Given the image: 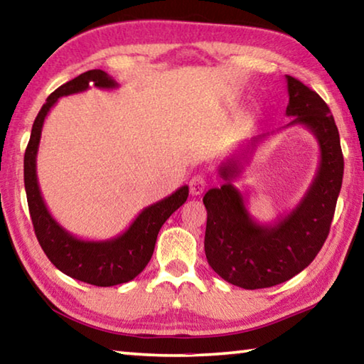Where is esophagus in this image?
<instances>
[{
	"instance_id": "obj_1",
	"label": "esophagus",
	"mask_w": 364,
	"mask_h": 364,
	"mask_svg": "<svg viewBox=\"0 0 364 364\" xmlns=\"http://www.w3.org/2000/svg\"><path fill=\"white\" fill-rule=\"evenodd\" d=\"M205 186H207V184H205L204 176L194 175L193 178H191V181H189V191H191V194H193V196H200L202 193H204Z\"/></svg>"
}]
</instances>
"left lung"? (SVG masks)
<instances>
[{
  "label": "left lung",
  "instance_id": "1",
  "mask_svg": "<svg viewBox=\"0 0 364 364\" xmlns=\"http://www.w3.org/2000/svg\"><path fill=\"white\" fill-rule=\"evenodd\" d=\"M291 125L310 130L319 146V165L310 188L286 217L260 225L250 217L245 199L231 181L242 173L244 154L220 165L225 183L204 196L207 208L205 257L220 278L242 289H263L294 278L310 264L329 234L342 188L343 156L334 117L316 91L286 75ZM273 133V132H271ZM260 133L252 146L271 134Z\"/></svg>",
  "mask_w": 364,
  "mask_h": 364
}]
</instances>
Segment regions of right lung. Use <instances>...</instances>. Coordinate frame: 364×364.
Returning a JSON list of instances; mask_svg holds the SVG:
<instances>
[{
    "label": "right lung",
    "instance_id": "1",
    "mask_svg": "<svg viewBox=\"0 0 364 364\" xmlns=\"http://www.w3.org/2000/svg\"><path fill=\"white\" fill-rule=\"evenodd\" d=\"M90 86L114 90L119 85L104 70L95 69L59 86L48 96L33 122L32 134L23 156V183L36 239L54 267L73 279L100 287H110L134 279L146 268L154 254L160 228L171 213L186 202L189 188L181 186L165 199L143 208L127 231L107 241H83L64 230L51 217L43 200L36 178V154L43 123L59 97L82 93Z\"/></svg>",
    "mask_w": 364,
    "mask_h": 364
}]
</instances>
